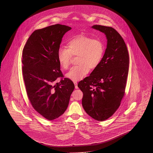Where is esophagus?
Instances as JSON below:
<instances>
[{
  "instance_id": "34e87169",
  "label": "esophagus",
  "mask_w": 153,
  "mask_h": 153,
  "mask_svg": "<svg viewBox=\"0 0 153 153\" xmlns=\"http://www.w3.org/2000/svg\"><path fill=\"white\" fill-rule=\"evenodd\" d=\"M74 85H75V88H78V83H77V82H76V81H74Z\"/></svg>"
}]
</instances>
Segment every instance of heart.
Wrapping results in <instances>:
<instances>
[{
    "label": "heart",
    "mask_w": 153,
    "mask_h": 153,
    "mask_svg": "<svg viewBox=\"0 0 153 153\" xmlns=\"http://www.w3.org/2000/svg\"><path fill=\"white\" fill-rule=\"evenodd\" d=\"M104 53V44L101 40L79 34L69 40L66 49H59L57 59L62 68L67 69L72 56H77L76 63L79 65L72 68L66 76L73 81H78L88 74L89 69L92 70L97 67Z\"/></svg>",
    "instance_id": "obj_1"
}]
</instances>
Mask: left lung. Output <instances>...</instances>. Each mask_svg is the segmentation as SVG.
I'll list each match as a JSON object with an SVG mask.
<instances>
[{"instance_id": "8db88e82", "label": "left lung", "mask_w": 153, "mask_h": 153, "mask_svg": "<svg viewBox=\"0 0 153 153\" xmlns=\"http://www.w3.org/2000/svg\"><path fill=\"white\" fill-rule=\"evenodd\" d=\"M104 33L107 49L100 64L90 76L78 83L83 93L82 105L86 113L98 121L111 117L120 107L125 92L129 55L124 39L111 27L94 25Z\"/></svg>"}]
</instances>
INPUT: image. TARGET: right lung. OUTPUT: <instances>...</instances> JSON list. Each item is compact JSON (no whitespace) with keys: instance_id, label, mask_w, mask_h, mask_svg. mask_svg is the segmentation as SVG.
Masks as SVG:
<instances>
[{"instance_id":"right-lung-1","label":"right lung","mask_w":153,"mask_h":153,"mask_svg":"<svg viewBox=\"0 0 153 153\" xmlns=\"http://www.w3.org/2000/svg\"><path fill=\"white\" fill-rule=\"evenodd\" d=\"M71 27L60 24L36 30L22 51V74L33 108L49 120L58 118L68 105L75 86L60 70L57 52L63 36ZM61 78L59 83L56 79Z\"/></svg>"}]
</instances>
